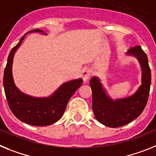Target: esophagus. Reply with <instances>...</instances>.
Instances as JSON below:
<instances>
[{
  "instance_id": "obj_1",
  "label": "esophagus",
  "mask_w": 156,
  "mask_h": 156,
  "mask_svg": "<svg viewBox=\"0 0 156 156\" xmlns=\"http://www.w3.org/2000/svg\"><path fill=\"white\" fill-rule=\"evenodd\" d=\"M82 75V78H83L84 82H87L89 78H90V75H91V70H89V68L83 69Z\"/></svg>"
}]
</instances>
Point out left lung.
I'll return each mask as SVG.
<instances>
[{
	"mask_svg": "<svg viewBox=\"0 0 156 156\" xmlns=\"http://www.w3.org/2000/svg\"><path fill=\"white\" fill-rule=\"evenodd\" d=\"M126 55L136 58L142 71L141 85L134 94L122 99L113 100L106 93L101 80L94 76L89 85L93 93V111L99 122L108 127H120L131 122L145 108L151 86V70L147 55L140 46L129 49Z\"/></svg>",
	"mask_w": 156,
	"mask_h": 156,
	"instance_id": "obj_1",
	"label": "left lung"
}]
</instances>
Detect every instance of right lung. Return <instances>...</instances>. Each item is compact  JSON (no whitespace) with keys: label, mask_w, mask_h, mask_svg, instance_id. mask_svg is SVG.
<instances>
[{"label":"right lung","mask_w":156,"mask_h":156,"mask_svg":"<svg viewBox=\"0 0 156 156\" xmlns=\"http://www.w3.org/2000/svg\"><path fill=\"white\" fill-rule=\"evenodd\" d=\"M34 32L47 35L42 30L39 29L33 30L27 34ZM25 35L11 50L7 60L3 78L7 101L12 112L20 121L37 126L51 125L62 117L69 100L74 92L82 86L83 81L82 78H78L65 82L54 92L53 94L48 97H31L20 91L14 82L12 63L15 53L23 42Z\"/></svg>","instance_id":"obj_1"}]
</instances>
